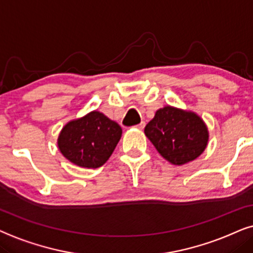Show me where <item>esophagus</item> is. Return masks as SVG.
Segmentation results:
<instances>
[{
  "label": "esophagus",
  "mask_w": 253,
  "mask_h": 253,
  "mask_svg": "<svg viewBox=\"0 0 253 253\" xmlns=\"http://www.w3.org/2000/svg\"><path fill=\"white\" fill-rule=\"evenodd\" d=\"M144 126H146V123H144V121H141V123L139 124V125H137V128H139V129H143L144 128Z\"/></svg>",
  "instance_id": "obj_1"
}]
</instances>
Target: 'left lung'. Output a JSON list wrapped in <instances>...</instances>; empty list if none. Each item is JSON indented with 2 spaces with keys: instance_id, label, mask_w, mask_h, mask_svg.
<instances>
[{
  "instance_id": "left-lung-1",
  "label": "left lung",
  "mask_w": 253,
  "mask_h": 253,
  "mask_svg": "<svg viewBox=\"0 0 253 253\" xmlns=\"http://www.w3.org/2000/svg\"><path fill=\"white\" fill-rule=\"evenodd\" d=\"M144 134L158 153L174 166H183L204 153L208 128L197 113L164 106L147 124Z\"/></svg>"
}]
</instances>
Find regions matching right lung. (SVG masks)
<instances>
[{"mask_svg":"<svg viewBox=\"0 0 253 253\" xmlns=\"http://www.w3.org/2000/svg\"><path fill=\"white\" fill-rule=\"evenodd\" d=\"M123 129L116 121L92 111L63 127L58 147L67 160L87 169L102 167L119 142Z\"/></svg>","mask_w":253,"mask_h":253,"instance_id":"1","label":"right lung"}]
</instances>
